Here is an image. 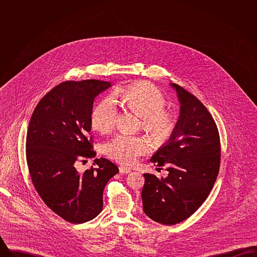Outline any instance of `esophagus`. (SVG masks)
<instances>
[{
  "mask_svg": "<svg viewBox=\"0 0 257 257\" xmlns=\"http://www.w3.org/2000/svg\"><path fill=\"white\" fill-rule=\"evenodd\" d=\"M119 172H120L121 174H127V173H130V172H131V170H129V169L125 168V167H119Z\"/></svg>",
  "mask_w": 257,
  "mask_h": 257,
  "instance_id": "34e87169",
  "label": "esophagus"
}]
</instances>
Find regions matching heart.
<instances>
[{"label":"heart","instance_id":"heart-1","mask_svg":"<svg viewBox=\"0 0 257 257\" xmlns=\"http://www.w3.org/2000/svg\"><path fill=\"white\" fill-rule=\"evenodd\" d=\"M113 97L124 107L140 114L144 128L155 139L166 140L174 131L175 117L164 110L166 99L156 87L146 83L121 86L114 91ZM116 114L114 100H100L90 113L92 128L103 134L110 133L115 126ZM147 150V142L133 135H118L105 146V153L110 159L122 165L134 163Z\"/></svg>","mask_w":257,"mask_h":257}]
</instances>
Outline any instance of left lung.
I'll return each mask as SVG.
<instances>
[{"instance_id": "obj_1", "label": "left lung", "mask_w": 257, "mask_h": 257, "mask_svg": "<svg viewBox=\"0 0 257 257\" xmlns=\"http://www.w3.org/2000/svg\"><path fill=\"white\" fill-rule=\"evenodd\" d=\"M180 104L179 117L169 141L150 161L166 165L167 177L144 173V211L162 224L172 225L192 216L204 202L217 179L220 161L219 131L205 106L176 84H170Z\"/></svg>"}]
</instances>
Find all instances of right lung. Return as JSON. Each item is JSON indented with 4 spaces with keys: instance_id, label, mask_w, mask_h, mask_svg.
Wrapping results in <instances>:
<instances>
[{
    "instance_id": "right-lung-1",
    "label": "right lung",
    "mask_w": 257,
    "mask_h": 257,
    "mask_svg": "<svg viewBox=\"0 0 257 257\" xmlns=\"http://www.w3.org/2000/svg\"><path fill=\"white\" fill-rule=\"evenodd\" d=\"M109 82L67 81L37 104L28 127L26 156L33 184L45 204L62 219L83 223L103 209V191L118 168L106 158L79 172L77 160L94 158L90 113Z\"/></svg>"
}]
</instances>
